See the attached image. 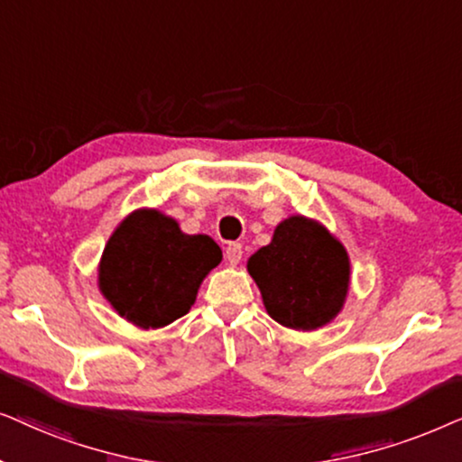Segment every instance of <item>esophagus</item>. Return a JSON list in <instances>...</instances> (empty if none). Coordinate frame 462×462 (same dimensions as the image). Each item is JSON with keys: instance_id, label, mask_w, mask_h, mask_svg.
<instances>
[{"instance_id": "esophagus-1", "label": "esophagus", "mask_w": 462, "mask_h": 462, "mask_svg": "<svg viewBox=\"0 0 462 462\" xmlns=\"http://www.w3.org/2000/svg\"><path fill=\"white\" fill-rule=\"evenodd\" d=\"M243 257V245L241 243H230L226 247V260L230 262V266H236Z\"/></svg>"}]
</instances>
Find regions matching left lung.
Here are the masks:
<instances>
[{"mask_svg":"<svg viewBox=\"0 0 462 462\" xmlns=\"http://www.w3.org/2000/svg\"><path fill=\"white\" fill-rule=\"evenodd\" d=\"M276 323L312 331L342 310L350 282L344 245L315 219L293 215L276 226L273 241L247 262Z\"/></svg>","mask_w":462,"mask_h":462,"instance_id":"left-lung-1","label":"left lung"}]
</instances>
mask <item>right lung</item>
<instances>
[{
    "label": "right lung",
    "instance_id": "obj_1",
    "mask_svg": "<svg viewBox=\"0 0 462 462\" xmlns=\"http://www.w3.org/2000/svg\"><path fill=\"white\" fill-rule=\"evenodd\" d=\"M221 262L207 235H183L156 208L133 211L103 249L98 289L114 310L141 329H158L188 315L205 276Z\"/></svg>",
    "mask_w": 462,
    "mask_h": 462
}]
</instances>
